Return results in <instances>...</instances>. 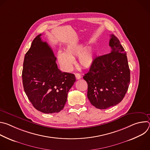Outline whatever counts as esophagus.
I'll use <instances>...</instances> for the list:
<instances>
[{
    "mask_svg": "<svg viewBox=\"0 0 150 150\" xmlns=\"http://www.w3.org/2000/svg\"><path fill=\"white\" fill-rule=\"evenodd\" d=\"M75 77H76V79H79L81 78V77L80 74H78V73H76L75 74Z\"/></svg>",
    "mask_w": 150,
    "mask_h": 150,
    "instance_id": "obj_1",
    "label": "esophagus"
}]
</instances>
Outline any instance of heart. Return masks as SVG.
I'll return each mask as SVG.
<instances>
[{
    "instance_id": "obj_1",
    "label": "heart",
    "mask_w": 150,
    "mask_h": 150,
    "mask_svg": "<svg viewBox=\"0 0 150 150\" xmlns=\"http://www.w3.org/2000/svg\"><path fill=\"white\" fill-rule=\"evenodd\" d=\"M78 56L79 65L84 68L92 66L94 61V53L91 48H87L82 44H72L67 46L65 53L59 52L57 59L61 67L66 71H69L74 63V59Z\"/></svg>"
}]
</instances>
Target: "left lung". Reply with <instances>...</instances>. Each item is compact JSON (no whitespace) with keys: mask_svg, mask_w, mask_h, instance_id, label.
<instances>
[{"mask_svg":"<svg viewBox=\"0 0 150 150\" xmlns=\"http://www.w3.org/2000/svg\"><path fill=\"white\" fill-rule=\"evenodd\" d=\"M110 37V53L96 57L88 72L83 76L88 83V100L100 109L119 104L130 83L126 53L115 35L112 34Z\"/></svg>","mask_w":150,"mask_h":150,"instance_id":"left-lung-1","label":"left lung"}]
</instances>
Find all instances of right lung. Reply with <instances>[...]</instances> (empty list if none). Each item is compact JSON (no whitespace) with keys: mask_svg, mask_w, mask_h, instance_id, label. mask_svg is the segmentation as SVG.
<instances>
[{"mask_svg":"<svg viewBox=\"0 0 150 150\" xmlns=\"http://www.w3.org/2000/svg\"><path fill=\"white\" fill-rule=\"evenodd\" d=\"M41 35L34 39L25 55L22 73L23 87L37 110L44 113H58L65 106L75 76L58 69L52 49L41 40Z\"/></svg>","mask_w":150,"mask_h":150,"instance_id":"right-lung-1","label":"right lung"}]
</instances>
